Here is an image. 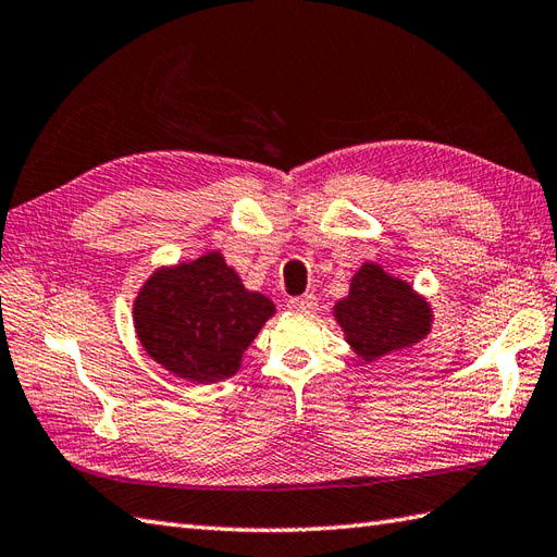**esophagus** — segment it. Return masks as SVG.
<instances>
[{
  "instance_id": "1",
  "label": "esophagus",
  "mask_w": 557,
  "mask_h": 557,
  "mask_svg": "<svg viewBox=\"0 0 557 557\" xmlns=\"http://www.w3.org/2000/svg\"><path fill=\"white\" fill-rule=\"evenodd\" d=\"M289 310H294V313H301V315H308L313 313L315 306H318V299L313 294H304V296H294V299L287 301Z\"/></svg>"
}]
</instances>
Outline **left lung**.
Wrapping results in <instances>:
<instances>
[{"instance_id": "obj_1", "label": "left lung", "mask_w": 557, "mask_h": 557, "mask_svg": "<svg viewBox=\"0 0 557 557\" xmlns=\"http://www.w3.org/2000/svg\"><path fill=\"white\" fill-rule=\"evenodd\" d=\"M346 342L363 360H374L424 339L432 310L410 284L366 263L351 280V292L334 306Z\"/></svg>"}]
</instances>
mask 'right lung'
<instances>
[{
	"mask_svg": "<svg viewBox=\"0 0 557 557\" xmlns=\"http://www.w3.org/2000/svg\"><path fill=\"white\" fill-rule=\"evenodd\" d=\"M275 313L263 294L247 292L218 251L153 273L135 299V330L145 351L183 380L232 377L242 354Z\"/></svg>",
	"mask_w": 557,
	"mask_h": 557,
	"instance_id": "obj_1",
	"label": "right lung"
}]
</instances>
